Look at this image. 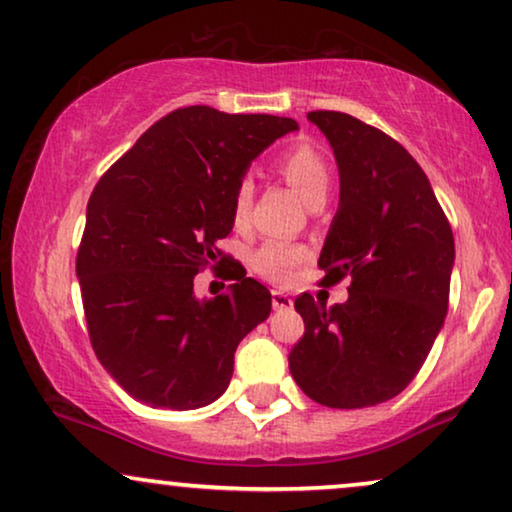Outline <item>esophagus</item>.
<instances>
[{"label": "esophagus", "instance_id": "34e87169", "mask_svg": "<svg viewBox=\"0 0 512 512\" xmlns=\"http://www.w3.org/2000/svg\"><path fill=\"white\" fill-rule=\"evenodd\" d=\"M271 304H274V309H278V312L281 309H293V297L283 293V290H274L271 293Z\"/></svg>", "mask_w": 512, "mask_h": 512}]
</instances>
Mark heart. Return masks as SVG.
<instances>
[{
    "instance_id": "heart-1",
    "label": "heart",
    "mask_w": 512,
    "mask_h": 512,
    "mask_svg": "<svg viewBox=\"0 0 512 512\" xmlns=\"http://www.w3.org/2000/svg\"><path fill=\"white\" fill-rule=\"evenodd\" d=\"M276 170L288 181L309 205L323 203L331 189V170L323 155L312 144H293L286 148L276 160ZM252 198H255V184L252 179H241L234 193V222L243 226L248 222ZM307 252L300 245L286 241H267L260 250L252 255V269L257 274L269 278V281H286L297 264H300Z\"/></svg>"
}]
</instances>
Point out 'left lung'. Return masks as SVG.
<instances>
[{
  "instance_id": "8db88e82",
  "label": "left lung",
  "mask_w": 512,
  "mask_h": 512,
  "mask_svg": "<svg viewBox=\"0 0 512 512\" xmlns=\"http://www.w3.org/2000/svg\"><path fill=\"white\" fill-rule=\"evenodd\" d=\"M333 148L340 203L319 257L323 283L352 278L345 304L295 300L304 335L288 364L300 390L331 409L397 397L428 359L449 309L454 234L430 179L385 132L314 111Z\"/></svg>"
}]
</instances>
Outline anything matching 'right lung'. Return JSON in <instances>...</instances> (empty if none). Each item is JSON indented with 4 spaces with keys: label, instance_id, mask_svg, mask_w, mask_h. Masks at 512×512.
<instances>
[{
    "label": "right lung",
    "instance_id": "obj_1",
    "mask_svg": "<svg viewBox=\"0 0 512 512\" xmlns=\"http://www.w3.org/2000/svg\"><path fill=\"white\" fill-rule=\"evenodd\" d=\"M295 129L276 115L179 108L96 184L75 269L96 357L129 397L191 411L226 392L238 342L267 321L271 293L241 274L229 293L198 297L193 278L234 229L252 160Z\"/></svg>",
    "mask_w": 512,
    "mask_h": 512
}]
</instances>
